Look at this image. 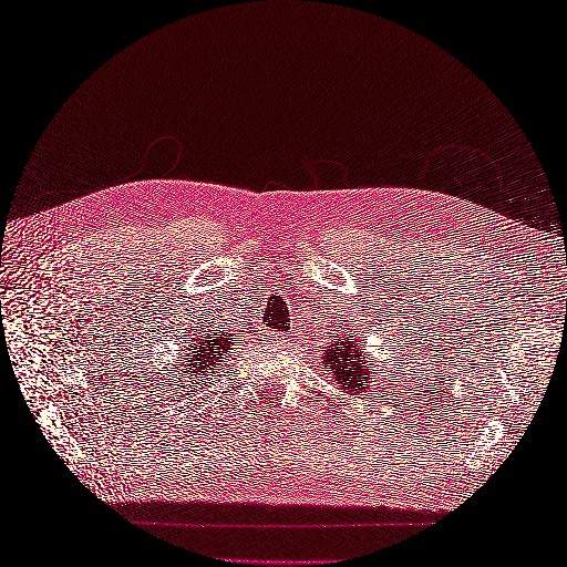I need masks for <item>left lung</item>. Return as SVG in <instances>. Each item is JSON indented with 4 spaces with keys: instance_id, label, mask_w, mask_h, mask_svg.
Wrapping results in <instances>:
<instances>
[{
    "instance_id": "obj_1",
    "label": "left lung",
    "mask_w": 567,
    "mask_h": 567,
    "mask_svg": "<svg viewBox=\"0 0 567 567\" xmlns=\"http://www.w3.org/2000/svg\"><path fill=\"white\" fill-rule=\"evenodd\" d=\"M323 362L329 364V371L336 375L340 390H350L354 394L357 390H362L364 381H369V369H364V354L354 346V336L348 340H338L336 336L329 346H326Z\"/></svg>"
}]
</instances>
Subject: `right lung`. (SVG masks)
Wrapping results in <instances>:
<instances>
[{
  "mask_svg": "<svg viewBox=\"0 0 567 567\" xmlns=\"http://www.w3.org/2000/svg\"><path fill=\"white\" fill-rule=\"evenodd\" d=\"M229 336L221 338V333H208L203 331L200 336L194 333V342L188 346L192 352H184L182 364L186 369H192V375H186L188 371H184V379H205V375H213L217 364L225 359L227 350H229ZM192 383V381H188Z\"/></svg>",
  "mask_w": 567,
  "mask_h": 567,
  "instance_id": "add662e5",
  "label": "right lung"
}]
</instances>
